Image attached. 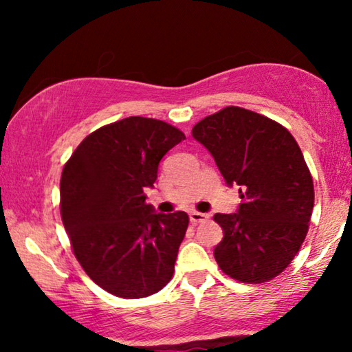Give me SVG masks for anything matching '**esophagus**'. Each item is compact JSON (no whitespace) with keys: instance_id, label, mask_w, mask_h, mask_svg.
<instances>
[{"instance_id":"1","label":"esophagus","mask_w":352,"mask_h":352,"mask_svg":"<svg viewBox=\"0 0 352 352\" xmlns=\"http://www.w3.org/2000/svg\"><path fill=\"white\" fill-rule=\"evenodd\" d=\"M189 218H190L192 224H199V223H205V221L208 219L210 216L205 214V213H199V211H192V213L189 214Z\"/></svg>"}]
</instances>
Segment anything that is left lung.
Instances as JSON below:
<instances>
[{"label":"left lung","instance_id":"left-lung-1","mask_svg":"<svg viewBox=\"0 0 352 352\" xmlns=\"http://www.w3.org/2000/svg\"><path fill=\"white\" fill-rule=\"evenodd\" d=\"M228 186H240L237 213H216L224 237L214 248L221 271L263 283L285 271L305 242L314 184L301 148L287 128L242 107H226L192 128Z\"/></svg>","mask_w":352,"mask_h":352}]
</instances>
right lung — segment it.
<instances>
[{"mask_svg":"<svg viewBox=\"0 0 352 352\" xmlns=\"http://www.w3.org/2000/svg\"><path fill=\"white\" fill-rule=\"evenodd\" d=\"M186 139L162 120L128 117L86 136L60 177V216L83 271L115 296L146 298L175 272L189 216L146 204L163 155Z\"/></svg>","mask_w":352,"mask_h":352,"instance_id":"right-lung-1","label":"right lung"}]
</instances>
